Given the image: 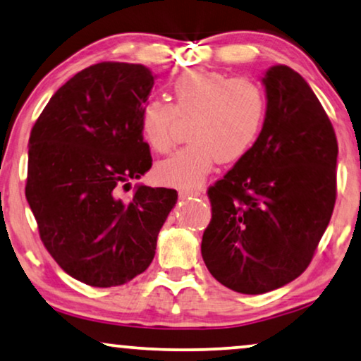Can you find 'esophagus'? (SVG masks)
I'll return each instance as SVG.
<instances>
[{"label": "esophagus", "mask_w": 361, "mask_h": 361, "mask_svg": "<svg viewBox=\"0 0 361 361\" xmlns=\"http://www.w3.org/2000/svg\"><path fill=\"white\" fill-rule=\"evenodd\" d=\"M180 197H190V196H201L202 195V190H192V188H186V190H180Z\"/></svg>", "instance_id": "1"}]
</instances>
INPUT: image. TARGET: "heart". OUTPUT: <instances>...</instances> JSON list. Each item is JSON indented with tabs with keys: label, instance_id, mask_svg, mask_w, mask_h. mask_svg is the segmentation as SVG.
Returning <instances> with one entry per match:
<instances>
[{
	"label": "heart",
	"instance_id": "1",
	"mask_svg": "<svg viewBox=\"0 0 361 361\" xmlns=\"http://www.w3.org/2000/svg\"><path fill=\"white\" fill-rule=\"evenodd\" d=\"M171 94L173 104L152 98L140 111L142 135L159 154L173 147L178 119L190 123V142L155 169L157 178L165 185H200L217 160L229 164L242 159L265 124L267 93L252 78L191 68L173 80Z\"/></svg>",
	"mask_w": 361,
	"mask_h": 361
}]
</instances>
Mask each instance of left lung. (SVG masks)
<instances>
[{"label":"left lung","mask_w":361,"mask_h":361,"mask_svg":"<svg viewBox=\"0 0 361 361\" xmlns=\"http://www.w3.org/2000/svg\"><path fill=\"white\" fill-rule=\"evenodd\" d=\"M268 111L252 149L207 190L201 253L221 284L263 294L311 263L337 196V137L311 86L286 65L265 78Z\"/></svg>","instance_id":"obj_1"}]
</instances>
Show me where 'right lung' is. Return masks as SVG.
<instances>
[{
    "instance_id": "right-lung-1",
    "label": "right lung",
    "mask_w": 361,
    "mask_h": 361,
    "mask_svg": "<svg viewBox=\"0 0 361 361\" xmlns=\"http://www.w3.org/2000/svg\"><path fill=\"white\" fill-rule=\"evenodd\" d=\"M154 80L144 65H91L55 91L30 130L26 197L40 240L90 286H119L144 273L178 197L144 185L129 201L119 197L152 166L140 111Z\"/></svg>"
}]
</instances>
